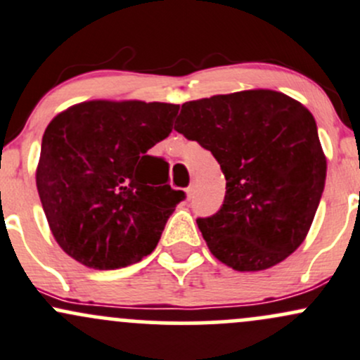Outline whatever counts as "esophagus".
<instances>
[{
	"mask_svg": "<svg viewBox=\"0 0 360 360\" xmlns=\"http://www.w3.org/2000/svg\"><path fill=\"white\" fill-rule=\"evenodd\" d=\"M186 193H188V198L191 200L193 195H195V186H193V184H191V186H188L186 188Z\"/></svg>",
	"mask_w": 360,
	"mask_h": 360,
	"instance_id": "1",
	"label": "esophagus"
}]
</instances>
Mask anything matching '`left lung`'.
Listing matches in <instances>:
<instances>
[{
    "mask_svg": "<svg viewBox=\"0 0 360 360\" xmlns=\"http://www.w3.org/2000/svg\"><path fill=\"white\" fill-rule=\"evenodd\" d=\"M176 131L210 150L225 181L222 207L196 219L217 259L259 271L292 255L313 224L326 159L313 114L275 90L183 104Z\"/></svg>",
    "mask_w": 360,
    "mask_h": 360,
    "instance_id": "8db88e82",
    "label": "left lung"
}]
</instances>
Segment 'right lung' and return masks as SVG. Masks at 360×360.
<instances>
[{
	"label": "right lung",
	"mask_w": 360,
	"mask_h": 360,
	"mask_svg": "<svg viewBox=\"0 0 360 360\" xmlns=\"http://www.w3.org/2000/svg\"><path fill=\"white\" fill-rule=\"evenodd\" d=\"M179 105L90 101L46 128L37 191L54 239L96 270H116L155 250L186 193L148 150L171 135Z\"/></svg>",
	"instance_id": "obj_1"
}]
</instances>
